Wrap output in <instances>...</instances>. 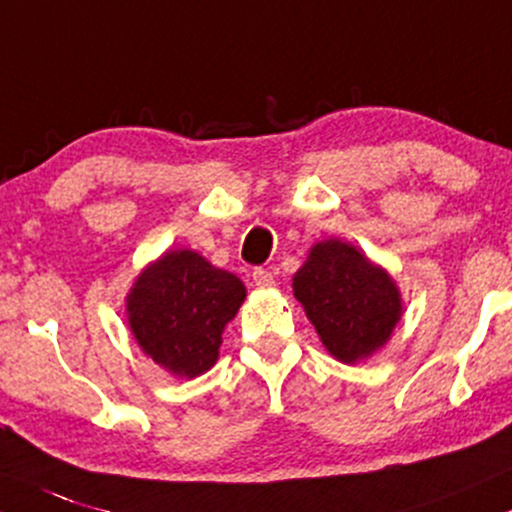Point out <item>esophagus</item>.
<instances>
[{"mask_svg":"<svg viewBox=\"0 0 512 512\" xmlns=\"http://www.w3.org/2000/svg\"><path fill=\"white\" fill-rule=\"evenodd\" d=\"M254 283L258 287H271L275 283V278H273V273L268 271V268H256V271H254Z\"/></svg>","mask_w":512,"mask_h":512,"instance_id":"esophagus-1","label":"esophagus"}]
</instances>
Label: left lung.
Instances as JSON below:
<instances>
[{
  "label": "left lung",
  "mask_w": 512,
  "mask_h": 512,
  "mask_svg": "<svg viewBox=\"0 0 512 512\" xmlns=\"http://www.w3.org/2000/svg\"><path fill=\"white\" fill-rule=\"evenodd\" d=\"M292 287L326 350L341 363L375 353L401 319L392 278L343 241L314 246Z\"/></svg>",
  "instance_id": "8db88e82"
}]
</instances>
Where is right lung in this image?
<instances>
[{"instance_id": "add662e5", "label": "right lung", "mask_w": 512, "mask_h": 512, "mask_svg": "<svg viewBox=\"0 0 512 512\" xmlns=\"http://www.w3.org/2000/svg\"><path fill=\"white\" fill-rule=\"evenodd\" d=\"M244 297L237 275L210 266L195 251H169L137 278L128 321L154 363L195 377L215 365L222 331Z\"/></svg>"}]
</instances>
